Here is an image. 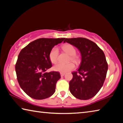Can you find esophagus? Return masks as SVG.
Returning a JSON list of instances; mask_svg holds the SVG:
<instances>
[{
    "label": "esophagus",
    "mask_w": 123,
    "mask_h": 123,
    "mask_svg": "<svg viewBox=\"0 0 123 123\" xmlns=\"http://www.w3.org/2000/svg\"><path fill=\"white\" fill-rule=\"evenodd\" d=\"M60 75H61V76H63L64 75H65V73H60Z\"/></svg>",
    "instance_id": "1"
}]
</instances>
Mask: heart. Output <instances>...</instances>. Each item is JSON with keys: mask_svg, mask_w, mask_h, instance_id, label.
<instances>
[{"mask_svg": "<svg viewBox=\"0 0 123 123\" xmlns=\"http://www.w3.org/2000/svg\"><path fill=\"white\" fill-rule=\"evenodd\" d=\"M61 48L62 50L68 55H70L69 61H72L75 63H78L79 58L76 55V49L73 45L70 44H65L62 45ZM58 56H59V50L56 47H53L49 54V57L50 61L52 63H56L58 61ZM75 68L74 63L70 62L67 64L58 63L54 67V69L55 71L65 73L70 70H73Z\"/></svg>", "mask_w": 123, "mask_h": 123, "instance_id": "obj_1", "label": "heart"}]
</instances>
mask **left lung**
I'll list each match as a JSON object with an SVG mask.
<instances>
[{"instance_id": "obj_1", "label": "left lung", "mask_w": 123, "mask_h": 123, "mask_svg": "<svg viewBox=\"0 0 123 123\" xmlns=\"http://www.w3.org/2000/svg\"><path fill=\"white\" fill-rule=\"evenodd\" d=\"M81 53V62L77 71L72 73L69 90L79 99L88 100L96 95L106 76L108 64L103 51L96 43L83 37L66 38Z\"/></svg>"}]
</instances>
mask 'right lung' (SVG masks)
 I'll return each mask as SVG.
<instances>
[{
    "label": "right lung",
    "instance_id": "1",
    "mask_svg": "<svg viewBox=\"0 0 123 123\" xmlns=\"http://www.w3.org/2000/svg\"><path fill=\"white\" fill-rule=\"evenodd\" d=\"M65 39L41 38L29 43L18 55L15 66L18 82L26 94L33 99H44L55 92L56 84L61 78L59 72H46L52 63L50 50Z\"/></svg>",
    "mask_w": 123,
    "mask_h": 123
}]
</instances>
